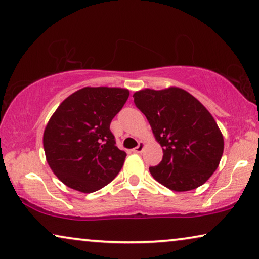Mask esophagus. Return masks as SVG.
Segmentation results:
<instances>
[{"mask_svg": "<svg viewBox=\"0 0 259 259\" xmlns=\"http://www.w3.org/2000/svg\"><path fill=\"white\" fill-rule=\"evenodd\" d=\"M143 150H144V143H143V142H140V143H138L137 147L135 148L133 151H134V152H136V154H141V152L143 151Z\"/></svg>", "mask_w": 259, "mask_h": 259, "instance_id": "1", "label": "esophagus"}]
</instances>
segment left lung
<instances>
[{
	"mask_svg": "<svg viewBox=\"0 0 259 259\" xmlns=\"http://www.w3.org/2000/svg\"><path fill=\"white\" fill-rule=\"evenodd\" d=\"M133 97L163 148L161 163L149 167L152 177L175 191L205 183L224 150L221 130L205 107L180 88L145 89Z\"/></svg>",
	"mask_w": 259,
	"mask_h": 259,
	"instance_id": "left-lung-1",
	"label": "left lung"
}]
</instances>
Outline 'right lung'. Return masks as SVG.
<instances>
[{
	"mask_svg": "<svg viewBox=\"0 0 259 259\" xmlns=\"http://www.w3.org/2000/svg\"><path fill=\"white\" fill-rule=\"evenodd\" d=\"M129 90L83 88L60 104L43 135L47 162L58 180L74 190L94 192L121 171L126 154L110 130Z\"/></svg>",
	"mask_w": 259,
	"mask_h": 259,
	"instance_id": "1",
	"label": "right lung"
}]
</instances>
